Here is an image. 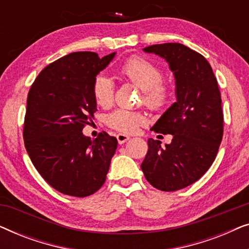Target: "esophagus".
Here are the masks:
<instances>
[{
	"instance_id": "esophagus-1",
	"label": "esophagus",
	"mask_w": 249,
	"mask_h": 249,
	"mask_svg": "<svg viewBox=\"0 0 249 249\" xmlns=\"http://www.w3.org/2000/svg\"><path fill=\"white\" fill-rule=\"evenodd\" d=\"M117 139H118V142L119 144H124L125 142L127 141H129V139H130V137H129V136H127V135H124V134H118L117 135Z\"/></svg>"
}]
</instances>
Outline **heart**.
Instances as JSON below:
<instances>
[{
    "instance_id": "heart-1",
    "label": "heart",
    "mask_w": 249,
    "mask_h": 249,
    "mask_svg": "<svg viewBox=\"0 0 249 249\" xmlns=\"http://www.w3.org/2000/svg\"><path fill=\"white\" fill-rule=\"evenodd\" d=\"M120 74L124 79L135 84L142 90V101L151 110H163L169 104L171 90L163 81L162 70L147 59L132 56L120 68ZM114 83L105 74H98L93 83L95 102L102 107H111L114 101ZM147 122L146 115L141 111L117 110L107 118V124L115 130L124 134H135L139 127Z\"/></svg>"
}]
</instances>
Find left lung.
<instances>
[{"label": "left lung", "mask_w": 249, "mask_h": 249, "mask_svg": "<svg viewBox=\"0 0 249 249\" xmlns=\"http://www.w3.org/2000/svg\"><path fill=\"white\" fill-rule=\"evenodd\" d=\"M169 63L175 74L177 101L151 128L172 135V142L149 138L142 163L147 181L162 192H176L197 181L212 165L223 136L221 94L210 63L202 54L179 43L144 49Z\"/></svg>", "instance_id": "8db88e82"}]
</instances>
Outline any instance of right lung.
Here are the masks:
<instances>
[{
    "mask_svg": "<svg viewBox=\"0 0 249 249\" xmlns=\"http://www.w3.org/2000/svg\"><path fill=\"white\" fill-rule=\"evenodd\" d=\"M114 55L70 53L44 68L29 89L25 147L44 180L64 195L89 196L107 179L117 138L103 131L91 141L83 129L97 111L94 79Z\"/></svg>",
    "mask_w": 249,
    "mask_h": 249,
    "instance_id": "1",
    "label": "right lung"
}]
</instances>
